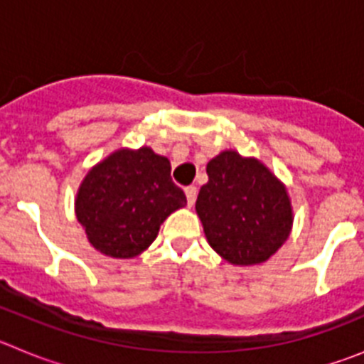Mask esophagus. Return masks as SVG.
Returning a JSON list of instances; mask_svg holds the SVG:
<instances>
[{"instance_id":"1","label":"esophagus","mask_w":364,"mask_h":364,"mask_svg":"<svg viewBox=\"0 0 364 364\" xmlns=\"http://www.w3.org/2000/svg\"><path fill=\"white\" fill-rule=\"evenodd\" d=\"M186 198H188L189 205L195 204V200H197V188L195 186H188L186 188Z\"/></svg>"}]
</instances>
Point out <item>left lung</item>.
Here are the masks:
<instances>
[{
  "label": "left lung",
  "mask_w": 364,
  "mask_h": 364,
  "mask_svg": "<svg viewBox=\"0 0 364 364\" xmlns=\"http://www.w3.org/2000/svg\"><path fill=\"white\" fill-rule=\"evenodd\" d=\"M205 171L210 180L198 191L195 210L210 246L230 264L268 260L294 224L286 186L260 160L233 149L211 159Z\"/></svg>",
  "instance_id": "1"
}]
</instances>
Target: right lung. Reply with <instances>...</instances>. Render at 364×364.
<instances>
[{"mask_svg": "<svg viewBox=\"0 0 364 364\" xmlns=\"http://www.w3.org/2000/svg\"><path fill=\"white\" fill-rule=\"evenodd\" d=\"M188 204L171 180V164L151 147L118 149L80 184L76 218L104 255L133 259L151 246L160 224Z\"/></svg>", "mask_w": 364, "mask_h": 364, "instance_id": "obj_1", "label": "right lung"}]
</instances>
